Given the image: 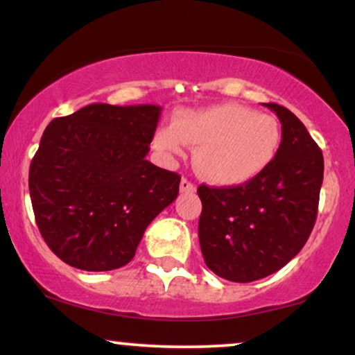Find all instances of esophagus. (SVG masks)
Instances as JSON below:
<instances>
[{"mask_svg":"<svg viewBox=\"0 0 355 355\" xmlns=\"http://www.w3.org/2000/svg\"><path fill=\"white\" fill-rule=\"evenodd\" d=\"M179 191H181L182 194H194L196 186L191 181H187L186 178H182L181 184H179Z\"/></svg>","mask_w":355,"mask_h":355,"instance_id":"1","label":"esophagus"}]
</instances>
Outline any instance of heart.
<instances>
[{"mask_svg":"<svg viewBox=\"0 0 355 355\" xmlns=\"http://www.w3.org/2000/svg\"><path fill=\"white\" fill-rule=\"evenodd\" d=\"M155 148L168 156H186L197 146L196 168L217 186H241L266 171L280 146V127L268 114L225 103L182 110L174 123L155 135Z\"/></svg>","mask_w":355,"mask_h":355,"instance_id":"b5f03b06","label":"heart"}]
</instances>
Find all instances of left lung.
I'll return each instance as SVG.
<instances>
[{"mask_svg":"<svg viewBox=\"0 0 355 355\" xmlns=\"http://www.w3.org/2000/svg\"><path fill=\"white\" fill-rule=\"evenodd\" d=\"M264 105L282 123V141L268 169L236 187L197 189L202 256L211 272L232 282L282 269L305 246L318 214L323 153L295 114Z\"/></svg>","mask_w":355,"mask_h":355,"instance_id":"obj_1","label":"left lung"}]
</instances>
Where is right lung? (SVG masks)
I'll use <instances>...</instances> for the list:
<instances>
[{
  "label": "right lung",
  "instance_id": "right-lung-1",
  "mask_svg": "<svg viewBox=\"0 0 355 355\" xmlns=\"http://www.w3.org/2000/svg\"><path fill=\"white\" fill-rule=\"evenodd\" d=\"M161 107L89 104L53 119L31 163L37 227L71 268L119 269L179 194L181 176L146 159Z\"/></svg>",
  "mask_w": 355,
  "mask_h": 355
}]
</instances>
